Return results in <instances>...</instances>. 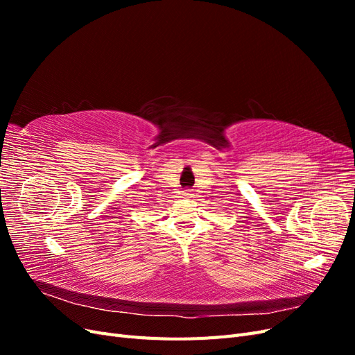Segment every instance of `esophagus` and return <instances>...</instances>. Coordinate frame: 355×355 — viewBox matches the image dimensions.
<instances>
[{
    "label": "esophagus",
    "mask_w": 355,
    "mask_h": 355,
    "mask_svg": "<svg viewBox=\"0 0 355 355\" xmlns=\"http://www.w3.org/2000/svg\"><path fill=\"white\" fill-rule=\"evenodd\" d=\"M184 197H192V191L188 189V191H184V194H182Z\"/></svg>",
    "instance_id": "34e87169"
}]
</instances>
